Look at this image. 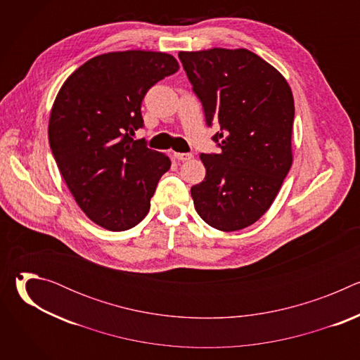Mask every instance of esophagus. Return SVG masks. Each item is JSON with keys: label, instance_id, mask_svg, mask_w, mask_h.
<instances>
[{"label": "esophagus", "instance_id": "34e87169", "mask_svg": "<svg viewBox=\"0 0 360 360\" xmlns=\"http://www.w3.org/2000/svg\"><path fill=\"white\" fill-rule=\"evenodd\" d=\"M192 153H189V152H175V158L178 160V161H182V162H185V161H191L192 160Z\"/></svg>", "mask_w": 360, "mask_h": 360}]
</instances>
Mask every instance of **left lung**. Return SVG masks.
<instances>
[{"label": "left lung", "instance_id": "obj_1", "mask_svg": "<svg viewBox=\"0 0 360 360\" xmlns=\"http://www.w3.org/2000/svg\"><path fill=\"white\" fill-rule=\"evenodd\" d=\"M219 153H200L207 175L191 188L198 215L232 232L258 221L292 165L293 95L282 74L248 49L179 53Z\"/></svg>", "mask_w": 360, "mask_h": 360}]
</instances>
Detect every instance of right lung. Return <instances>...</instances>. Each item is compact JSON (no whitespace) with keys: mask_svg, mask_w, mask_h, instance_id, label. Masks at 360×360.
I'll return each instance as SVG.
<instances>
[{"mask_svg":"<svg viewBox=\"0 0 360 360\" xmlns=\"http://www.w3.org/2000/svg\"><path fill=\"white\" fill-rule=\"evenodd\" d=\"M178 68L165 53L102 54L74 71L56 98L51 150L78 207L102 228L121 232L138 225L171 168L165 153L132 136L143 127L148 89Z\"/></svg>","mask_w":360,"mask_h":360,"instance_id":"add662e5","label":"right lung"}]
</instances>
